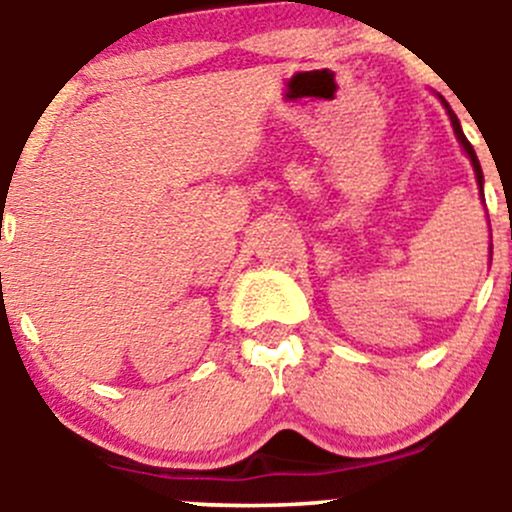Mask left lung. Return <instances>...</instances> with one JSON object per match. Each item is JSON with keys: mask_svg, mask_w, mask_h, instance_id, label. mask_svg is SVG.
<instances>
[{"mask_svg": "<svg viewBox=\"0 0 512 512\" xmlns=\"http://www.w3.org/2000/svg\"><path fill=\"white\" fill-rule=\"evenodd\" d=\"M441 98V103L443 106H446V111H448V116H451V123H453V131H456V138H458V143H461L463 146V151H466V156L471 158V163H473V170H476V180H478V190H480V195H483V170H480V163H478V156H476V151H473V146L471 143H468V138L463 136V131H461V123H458V118H456V113L451 111V106H448L446 103V98L443 96H438Z\"/></svg>", "mask_w": 512, "mask_h": 512, "instance_id": "8db88e82", "label": "left lung"}]
</instances>
